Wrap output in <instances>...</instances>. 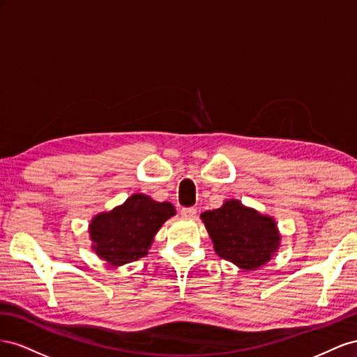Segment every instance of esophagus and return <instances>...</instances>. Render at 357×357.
Returning <instances> with one entry per match:
<instances>
[{"mask_svg":"<svg viewBox=\"0 0 357 357\" xmlns=\"http://www.w3.org/2000/svg\"><path fill=\"white\" fill-rule=\"evenodd\" d=\"M196 213H197V209L192 208V206H191V208H182V209H181V215L185 217V218H195Z\"/></svg>","mask_w":357,"mask_h":357,"instance_id":"esophagus-1","label":"esophagus"}]
</instances>
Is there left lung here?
I'll return each instance as SVG.
<instances>
[{
	"mask_svg": "<svg viewBox=\"0 0 357 357\" xmlns=\"http://www.w3.org/2000/svg\"><path fill=\"white\" fill-rule=\"evenodd\" d=\"M215 252L236 266L252 271L271 260L280 247L277 224L257 211L227 200L218 209L202 213Z\"/></svg>",
	"mask_w": 357,
	"mask_h": 357,
	"instance_id": "obj_1",
	"label": "left lung"
}]
</instances>
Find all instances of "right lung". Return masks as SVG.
Segmentation results:
<instances>
[{
	"label": "right lung",
	"mask_w": 357,
	"mask_h": 357,
	"mask_svg": "<svg viewBox=\"0 0 357 357\" xmlns=\"http://www.w3.org/2000/svg\"><path fill=\"white\" fill-rule=\"evenodd\" d=\"M172 215H175V208L169 202L133 195L124 205L100 213L89 224L93 248L114 266L139 260L146 256L152 238Z\"/></svg>",
	"instance_id": "add662e5"
}]
</instances>
